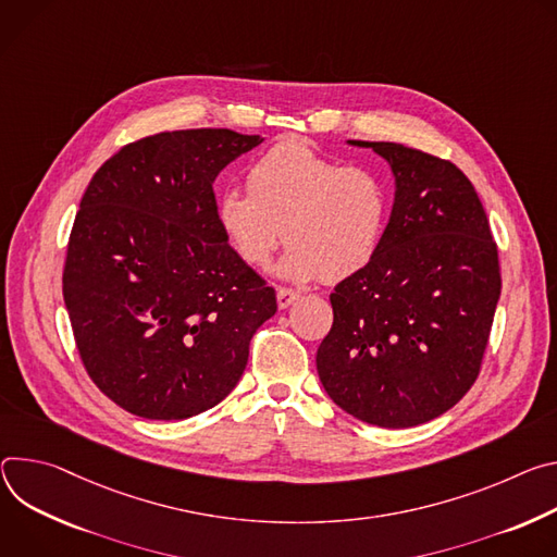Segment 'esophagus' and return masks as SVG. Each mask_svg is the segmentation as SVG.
Instances as JSON below:
<instances>
[{"label": "esophagus", "mask_w": 557, "mask_h": 557, "mask_svg": "<svg viewBox=\"0 0 557 557\" xmlns=\"http://www.w3.org/2000/svg\"><path fill=\"white\" fill-rule=\"evenodd\" d=\"M298 292L294 289H287V287H278L276 289V302H278V310H287L289 305H294L298 300Z\"/></svg>", "instance_id": "1"}]
</instances>
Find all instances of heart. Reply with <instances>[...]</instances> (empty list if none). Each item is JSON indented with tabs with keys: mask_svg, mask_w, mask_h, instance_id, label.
Returning a JSON list of instances; mask_svg holds the SVG:
<instances>
[{
	"mask_svg": "<svg viewBox=\"0 0 557 557\" xmlns=\"http://www.w3.org/2000/svg\"><path fill=\"white\" fill-rule=\"evenodd\" d=\"M389 201L367 168L341 165L307 144H281L247 172V193L227 188L214 203L216 225L238 261L265 268L289 243L276 274L307 283L358 274L381 250Z\"/></svg>",
	"mask_w": 557,
	"mask_h": 557,
	"instance_id": "obj_1",
	"label": "heart"
}]
</instances>
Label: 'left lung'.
<instances>
[{
    "mask_svg": "<svg viewBox=\"0 0 557 557\" xmlns=\"http://www.w3.org/2000/svg\"><path fill=\"white\" fill-rule=\"evenodd\" d=\"M389 163L394 206L381 250L330 296L317 351L327 396L354 418L405 429L451 409L475 383L500 298L498 247L471 181L389 141H347Z\"/></svg>",
    "mask_w": 557,
    "mask_h": 557,
    "instance_id": "8db88e82",
    "label": "left lung"
}]
</instances>
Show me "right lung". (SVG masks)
I'll return each mask as SVG.
<instances>
[{
    "instance_id": "right-lung-1",
    "label": "right lung",
    "mask_w": 557,
    "mask_h": 557,
    "mask_svg": "<svg viewBox=\"0 0 557 557\" xmlns=\"http://www.w3.org/2000/svg\"><path fill=\"white\" fill-rule=\"evenodd\" d=\"M263 144L227 128L121 148L88 183L69 240L64 302L92 383L148 420L219 405L243 376L276 294L227 247L214 178Z\"/></svg>"
}]
</instances>
